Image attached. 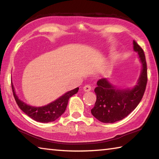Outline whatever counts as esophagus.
<instances>
[{"label": "esophagus", "instance_id": "1", "mask_svg": "<svg viewBox=\"0 0 159 159\" xmlns=\"http://www.w3.org/2000/svg\"><path fill=\"white\" fill-rule=\"evenodd\" d=\"M92 90V87L90 85H85L84 87H83V90L85 91V92H89Z\"/></svg>", "mask_w": 159, "mask_h": 159}]
</instances>
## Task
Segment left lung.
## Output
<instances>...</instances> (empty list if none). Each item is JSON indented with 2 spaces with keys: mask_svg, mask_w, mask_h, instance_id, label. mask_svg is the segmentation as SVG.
I'll list each match as a JSON object with an SVG mask.
<instances>
[{
  "mask_svg": "<svg viewBox=\"0 0 159 159\" xmlns=\"http://www.w3.org/2000/svg\"><path fill=\"white\" fill-rule=\"evenodd\" d=\"M133 49L138 53L142 69L138 83L132 89H116L107 79H99L95 88L97 100L91 113L99 121L112 123L123 119L136 108L146 89L147 66L144 50L135 41Z\"/></svg>",
  "mask_w": 159,
  "mask_h": 159,
  "instance_id": "left-lung-1",
  "label": "left lung"
}]
</instances>
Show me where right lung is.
<instances>
[{"instance_id": "add662e5", "label": "right lung", "mask_w": 159, "mask_h": 159, "mask_svg": "<svg viewBox=\"0 0 159 159\" xmlns=\"http://www.w3.org/2000/svg\"><path fill=\"white\" fill-rule=\"evenodd\" d=\"M11 85L13 95H14L15 101L20 109L32 119L41 123L52 122L57 119L65 111L69 98L74 94L77 93L79 89V88H76L71 91H69L57 99H56L55 101L51 102L44 107H36L29 106L20 100L18 97L16 95L15 88L13 87L12 83Z\"/></svg>"}]
</instances>
